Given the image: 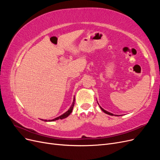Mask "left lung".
Masks as SVG:
<instances>
[{"label": "left lung", "instance_id": "1", "mask_svg": "<svg viewBox=\"0 0 160 160\" xmlns=\"http://www.w3.org/2000/svg\"><path fill=\"white\" fill-rule=\"evenodd\" d=\"M100 108L101 109V110H102L104 113H107V114H108V115H113V114H112V113H109V112H108V111H105V109H103L102 108H101L100 107Z\"/></svg>", "mask_w": 160, "mask_h": 160}]
</instances>
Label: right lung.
Masks as SVG:
<instances>
[{
  "label": "right lung",
  "instance_id": "obj_1",
  "mask_svg": "<svg viewBox=\"0 0 160 160\" xmlns=\"http://www.w3.org/2000/svg\"><path fill=\"white\" fill-rule=\"evenodd\" d=\"M74 104H75V98H74V100H73V102H72V105H71V108L69 109V110L67 111L66 113H65L64 114L61 115V116H59V117H58V118H55L54 119L51 120V122H52V121H55V120H58V119H65V118H66L68 117V116H69V115L71 114V113L72 112V109H73V106H74ZM44 121H45V122H47V120H44Z\"/></svg>",
  "mask_w": 160,
  "mask_h": 160
}]
</instances>
